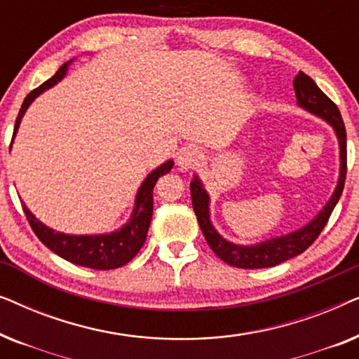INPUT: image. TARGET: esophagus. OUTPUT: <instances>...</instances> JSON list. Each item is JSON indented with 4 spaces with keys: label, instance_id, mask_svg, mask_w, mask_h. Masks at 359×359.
Masks as SVG:
<instances>
[{
    "label": "esophagus",
    "instance_id": "1",
    "mask_svg": "<svg viewBox=\"0 0 359 359\" xmlns=\"http://www.w3.org/2000/svg\"><path fill=\"white\" fill-rule=\"evenodd\" d=\"M203 156H201V151L198 149H184L178 156V166L181 171H188L194 168L196 165H199V161Z\"/></svg>",
    "mask_w": 359,
    "mask_h": 359
}]
</instances>
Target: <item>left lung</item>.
<instances>
[{
	"label": "left lung",
	"mask_w": 359,
	"mask_h": 359,
	"mask_svg": "<svg viewBox=\"0 0 359 359\" xmlns=\"http://www.w3.org/2000/svg\"><path fill=\"white\" fill-rule=\"evenodd\" d=\"M294 91H296L297 104L312 114L322 117L323 121L328 122L335 130L338 137V145H340V178H338V184L335 188V193L325 204L320 212L317 214L316 219H312L307 225L302 229L291 232L287 235H281V237H274L269 240H264L262 243L257 245H237L229 242L220 237L217 230L210 224L209 215V194L204 189L203 183L198 176H194L191 181V199H193V209L198 217L199 227L203 230L205 242L212 252L227 264H232L235 268L243 269H257V268H269L276 266V264L291 259L297 255L306 252L311 245L316 242L318 235L325 227L328 219H330L332 210L340 199L345 188V178H346V130L345 124H343L341 114L338 111L335 102L323 93L320 88L316 85V81L306 73L299 72L292 81Z\"/></svg>",
	"instance_id": "8db88e82"
}]
</instances>
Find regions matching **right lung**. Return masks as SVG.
Instances as JSON below:
<instances>
[{
	"mask_svg": "<svg viewBox=\"0 0 359 359\" xmlns=\"http://www.w3.org/2000/svg\"><path fill=\"white\" fill-rule=\"evenodd\" d=\"M73 60L63 63L58 68L55 75L50 80L42 83L41 86L29 93L24 100L21 111H19L16 126H14V135L19 129L21 119L24 112L31 102L36 97L43 93L48 88L57 85L63 76L67 75L68 65ZM173 160L165 161L163 165H160L158 168L151 171V173L144 180V183L137 191L135 196V205L132 210V217L126 225H122L119 230L112 233H101V235H68L62 232H55L47 225H43L41 220L34 217V214L26 208V204H22L24 214L29 220L34 233L37 235V238L46 245L47 248H50L53 253H57L58 257L67 259L78 266H85L91 269H116L124 266L126 263H129L137 253L140 252V248L144 247L147 232H149L151 214H154V188L158 181L160 176L170 173L173 168Z\"/></svg>",
	"mask_w": 359,
	"mask_h": 359,
	"instance_id": "obj_1",
	"label": "right lung"
}]
</instances>
